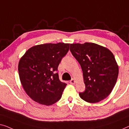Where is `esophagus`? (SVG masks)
Segmentation results:
<instances>
[{
    "label": "esophagus",
    "instance_id": "esophagus-1",
    "mask_svg": "<svg viewBox=\"0 0 129 129\" xmlns=\"http://www.w3.org/2000/svg\"><path fill=\"white\" fill-rule=\"evenodd\" d=\"M70 83H71V84H75V80L74 79H72L70 81Z\"/></svg>",
    "mask_w": 129,
    "mask_h": 129
}]
</instances>
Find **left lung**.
Masks as SVG:
<instances>
[{"instance_id": "1", "label": "left lung", "mask_w": 129, "mask_h": 129, "mask_svg": "<svg viewBox=\"0 0 129 129\" xmlns=\"http://www.w3.org/2000/svg\"><path fill=\"white\" fill-rule=\"evenodd\" d=\"M70 51L80 64L85 90L79 95L89 103L106 98L115 86L119 67L113 53L106 47L93 43L71 44Z\"/></svg>"}]
</instances>
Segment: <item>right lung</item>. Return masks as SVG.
I'll list each match as a JSON object with an SVG mask.
<instances>
[{
  "label": "right lung",
  "mask_w": 129,
  "mask_h": 129,
  "mask_svg": "<svg viewBox=\"0 0 129 129\" xmlns=\"http://www.w3.org/2000/svg\"><path fill=\"white\" fill-rule=\"evenodd\" d=\"M68 43H46L33 46L20 59L18 71L26 93L41 105H53L61 99L66 87L57 71L61 59L70 48Z\"/></svg>",
  "instance_id": "right-lung-1"
}]
</instances>
